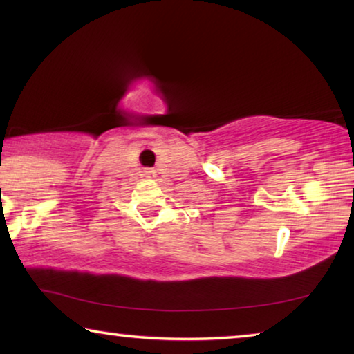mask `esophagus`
<instances>
[{
    "instance_id": "esophagus-1",
    "label": "esophagus",
    "mask_w": 354,
    "mask_h": 354,
    "mask_svg": "<svg viewBox=\"0 0 354 354\" xmlns=\"http://www.w3.org/2000/svg\"><path fill=\"white\" fill-rule=\"evenodd\" d=\"M151 173H153V171H151Z\"/></svg>"
}]
</instances>
